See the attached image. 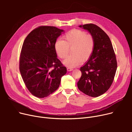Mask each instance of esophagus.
<instances>
[{
  "label": "esophagus",
  "mask_w": 132,
  "mask_h": 132,
  "mask_svg": "<svg viewBox=\"0 0 132 132\" xmlns=\"http://www.w3.org/2000/svg\"><path fill=\"white\" fill-rule=\"evenodd\" d=\"M67 71H68V72H70V71H73V68H70V67H68V68H67Z\"/></svg>",
  "instance_id": "1"
}]
</instances>
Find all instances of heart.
Returning a JSON list of instances; mask_svg holds the SVG:
<instances>
[{
	"label": "heart",
	"instance_id": "1",
	"mask_svg": "<svg viewBox=\"0 0 132 132\" xmlns=\"http://www.w3.org/2000/svg\"><path fill=\"white\" fill-rule=\"evenodd\" d=\"M64 40L57 39L54 49L60 58H65L71 48L72 55L66 58L62 63L73 68L79 66L82 61L86 62L91 57L95 47V40L92 35L79 29H73L63 36Z\"/></svg>",
	"mask_w": 132,
	"mask_h": 132
}]
</instances>
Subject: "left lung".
<instances>
[{
  "label": "left lung",
  "mask_w": 132,
  "mask_h": 132,
  "mask_svg": "<svg viewBox=\"0 0 132 132\" xmlns=\"http://www.w3.org/2000/svg\"><path fill=\"white\" fill-rule=\"evenodd\" d=\"M93 36L95 47L91 57L80 68L82 73L78 82L81 92L96 97L104 94L111 86L117 68L113 48L108 35L94 24L80 25Z\"/></svg>",
  "instance_id": "8db88e82"
}]
</instances>
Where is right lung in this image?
Masks as SVG:
<instances>
[{
    "label": "right lung",
    "instance_id": "right-lung-1",
    "mask_svg": "<svg viewBox=\"0 0 132 132\" xmlns=\"http://www.w3.org/2000/svg\"><path fill=\"white\" fill-rule=\"evenodd\" d=\"M64 30L53 26H40L31 31L22 45L20 72L32 95L44 98L59 88L67 69L57 58L54 44Z\"/></svg>",
    "mask_w": 132,
    "mask_h": 132
}]
</instances>
